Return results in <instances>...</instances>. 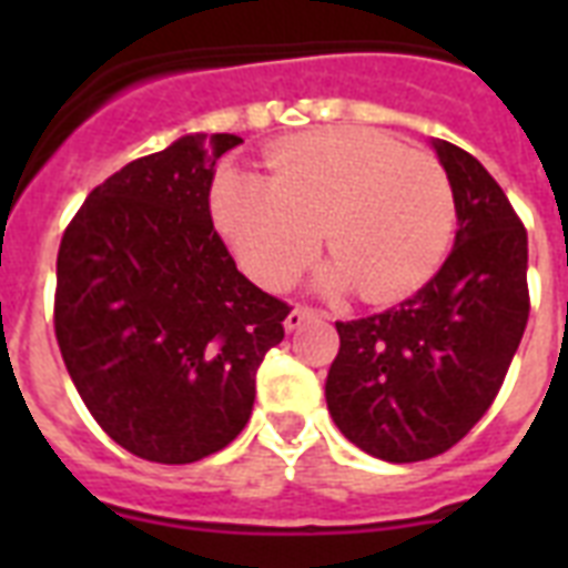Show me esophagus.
I'll return each instance as SVG.
<instances>
[{
  "label": "esophagus",
  "mask_w": 568,
  "mask_h": 568,
  "mask_svg": "<svg viewBox=\"0 0 568 568\" xmlns=\"http://www.w3.org/2000/svg\"><path fill=\"white\" fill-rule=\"evenodd\" d=\"M312 318H318V310H312V306H294V310L288 312V318H285V329L303 327V324Z\"/></svg>",
  "instance_id": "34e87169"
}]
</instances>
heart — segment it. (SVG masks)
Wrapping results in <instances>:
<instances>
[{"mask_svg": "<svg viewBox=\"0 0 568 568\" xmlns=\"http://www.w3.org/2000/svg\"><path fill=\"white\" fill-rule=\"evenodd\" d=\"M271 180L223 171L214 223L253 280L285 288L318 247L368 303L395 301L430 280L454 235V189L433 153L363 126H329L276 144Z\"/></svg>", "mask_w": 568, "mask_h": 568, "instance_id": "obj_1", "label": "heart"}]
</instances>
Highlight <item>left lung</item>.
I'll use <instances>...</instances> for the list:
<instances>
[{"mask_svg": "<svg viewBox=\"0 0 568 568\" xmlns=\"http://www.w3.org/2000/svg\"><path fill=\"white\" fill-rule=\"evenodd\" d=\"M457 239L430 283L392 310L336 321L327 409L356 448L418 463L454 448L493 406L528 327V232L475 155L436 141Z\"/></svg>", "mask_w": 568, "mask_h": 568, "instance_id": "1", "label": "left lung"}]
</instances>
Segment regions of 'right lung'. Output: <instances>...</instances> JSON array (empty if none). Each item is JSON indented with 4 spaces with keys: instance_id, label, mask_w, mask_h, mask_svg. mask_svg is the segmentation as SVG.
<instances>
[{
    "instance_id": "1",
    "label": "right lung",
    "mask_w": 568,
    "mask_h": 568,
    "mask_svg": "<svg viewBox=\"0 0 568 568\" xmlns=\"http://www.w3.org/2000/svg\"><path fill=\"white\" fill-rule=\"evenodd\" d=\"M239 135H185L97 185L58 247L55 338L102 430L185 466L250 422L256 372L292 306L235 267L209 212Z\"/></svg>"
}]
</instances>
